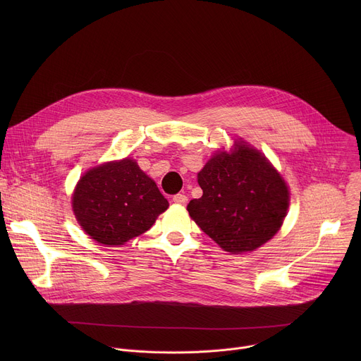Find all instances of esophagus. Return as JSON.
Instances as JSON below:
<instances>
[{
	"instance_id": "obj_1",
	"label": "esophagus",
	"mask_w": 361,
	"mask_h": 361,
	"mask_svg": "<svg viewBox=\"0 0 361 361\" xmlns=\"http://www.w3.org/2000/svg\"><path fill=\"white\" fill-rule=\"evenodd\" d=\"M173 201H174L176 204L184 205V204H187V195H184V194H176V195L173 197Z\"/></svg>"
}]
</instances>
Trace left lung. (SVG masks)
<instances>
[{
    "label": "left lung",
    "instance_id": "8db88e82",
    "mask_svg": "<svg viewBox=\"0 0 361 361\" xmlns=\"http://www.w3.org/2000/svg\"><path fill=\"white\" fill-rule=\"evenodd\" d=\"M219 152L198 173L202 190L187 210L197 226L228 252L252 251L281 227L288 188L264 156L243 142Z\"/></svg>",
    "mask_w": 361,
    "mask_h": 361
}]
</instances>
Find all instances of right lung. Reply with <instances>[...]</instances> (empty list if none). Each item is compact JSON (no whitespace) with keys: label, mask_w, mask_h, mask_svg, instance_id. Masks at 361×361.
Segmentation results:
<instances>
[{"label":"right lung","mask_w":361,"mask_h":361,"mask_svg":"<svg viewBox=\"0 0 361 361\" xmlns=\"http://www.w3.org/2000/svg\"><path fill=\"white\" fill-rule=\"evenodd\" d=\"M169 201L135 161L124 159L87 171L73 197L82 230L104 245H121L145 233Z\"/></svg>","instance_id":"obj_1"}]
</instances>
